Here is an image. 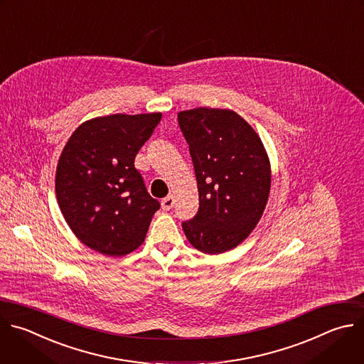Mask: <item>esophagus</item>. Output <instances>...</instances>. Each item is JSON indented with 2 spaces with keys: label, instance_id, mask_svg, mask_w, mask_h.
<instances>
[{
  "label": "esophagus",
  "instance_id": "esophagus-1",
  "mask_svg": "<svg viewBox=\"0 0 364 364\" xmlns=\"http://www.w3.org/2000/svg\"><path fill=\"white\" fill-rule=\"evenodd\" d=\"M173 204H174V197H173V196H168V197H166V198L161 200V207H163V210H166V211H168V210L173 207Z\"/></svg>",
  "mask_w": 364,
  "mask_h": 364
}]
</instances>
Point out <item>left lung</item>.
<instances>
[{
    "label": "left lung",
    "mask_w": 364,
    "mask_h": 364,
    "mask_svg": "<svg viewBox=\"0 0 364 364\" xmlns=\"http://www.w3.org/2000/svg\"><path fill=\"white\" fill-rule=\"evenodd\" d=\"M188 143L198 213L183 223L190 245L201 253L228 252L259 224L272 187L270 159L247 121L230 108L196 107L178 112Z\"/></svg>",
    "instance_id": "8db88e82"
}]
</instances>
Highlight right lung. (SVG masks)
Segmentation results:
<instances>
[{
  "label": "right lung",
  "mask_w": 364,
  "mask_h": 364,
  "mask_svg": "<svg viewBox=\"0 0 364 364\" xmlns=\"http://www.w3.org/2000/svg\"><path fill=\"white\" fill-rule=\"evenodd\" d=\"M160 119L161 112L94 117L75 129L61 151L55 171L60 210L81 243L104 256L137 250L160 208L134 167Z\"/></svg>",
  "instance_id": "obj_1"
}]
</instances>
